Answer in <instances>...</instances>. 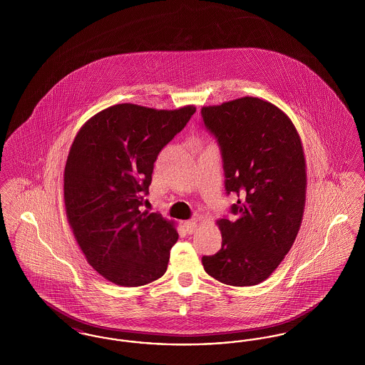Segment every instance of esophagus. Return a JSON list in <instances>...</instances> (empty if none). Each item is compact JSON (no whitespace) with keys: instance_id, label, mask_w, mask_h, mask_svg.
Returning <instances> with one entry per match:
<instances>
[{"instance_id":"obj_1","label":"esophagus","mask_w":365,"mask_h":365,"mask_svg":"<svg viewBox=\"0 0 365 365\" xmlns=\"http://www.w3.org/2000/svg\"><path fill=\"white\" fill-rule=\"evenodd\" d=\"M183 226H185L186 231H187L189 234H194V232H195V230H197V227H198V225H197V222H194V220H189V222H185V223H183Z\"/></svg>"}]
</instances>
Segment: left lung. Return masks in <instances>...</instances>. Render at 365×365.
I'll return each instance as SVG.
<instances>
[{
  "instance_id": "obj_1",
  "label": "left lung",
  "mask_w": 365,
  "mask_h": 365,
  "mask_svg": "<svg viewBox=\"0 0 365 365\" xmlns=\"http://www.w3.org/2000/svg\"><path fill=\"white\" fill-rule=\"evenodd\" d=\"M207 128L219 140L226 190L238 197L235 220L216 222L222 249L204 256L205 272L228 286L269 278L294 243L307 197V161L292 119L259 97L202 106Z\"/></svg>"
}]
</instances>
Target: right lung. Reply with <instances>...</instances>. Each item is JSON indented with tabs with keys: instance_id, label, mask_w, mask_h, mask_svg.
<instances>
[{
	"instance_id": "right-lung-1",
	"label": "right lung",
	"mask_w": 365,
	"mask_h": 365,
	"mask_svg": "<svg viewBox=\"0 0 365 365\" xmlns=\"http://www.w3.org/2000/svg\"><path fill=\"white\" fill-rule=\"evenodd\" d=\"M194 105L156 109L112 105L87 120L71 145L64 205L87 262L103 278L138 287L161 278L176 223L140 210L160 150L190 120Z\"/></svg>"
}]
</instances>
